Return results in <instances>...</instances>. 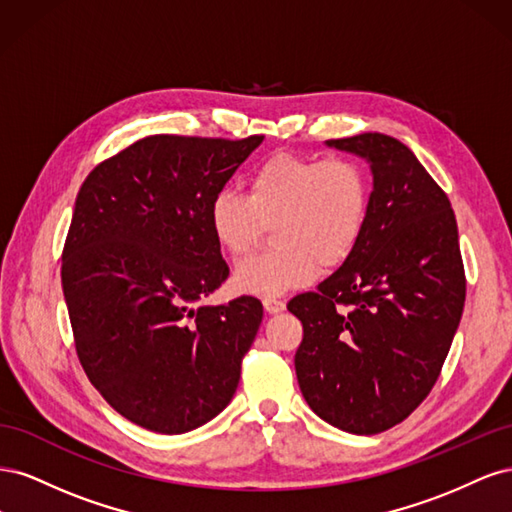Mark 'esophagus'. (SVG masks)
Returning a JSON list of instances; mask_svg holds the SVG:
<instances>
[{
  "instance_id": "esophagus-1",
  "label": "esophagus",
  "mask_w": 512,
  "mask_h": 512,
  "mask_svg": "<svg viewBox=\"0 0 512 512\" xmlns=\"http://www.w3.org/2000/svg\"><path fill=\"white\" fill-rule=\"evenodd\" d=\"M262 305H265V309L269 314H280L286 309V303L282 299H275V297H267L262 299Z\"/></svg>"
}]
</instances>
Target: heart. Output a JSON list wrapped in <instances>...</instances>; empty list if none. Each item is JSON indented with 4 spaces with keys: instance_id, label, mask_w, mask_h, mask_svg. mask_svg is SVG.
I'll return each instance as SVG.
<instances>
[{
    "instance_id": "b5f03b06",
    "label": "heart",
    "mask_w": 512,
    "mask_h": 512,
    "mask_svg": "<svg viewBox=\"0 0 512 512\" xmlns=\"http://www.w3.org/2000/svg\"><path fill=\"white\" fill-rule=\"evenodd\" d=\"M367 215L369 179L361 164L282 151L256 166L247 196L230 188L215 192L209 228L222 250L239 258L273 226V250L235 269L241 292L267 299L307 286L320 267L344 265L361 243Z\"/></svg>"
}]
</instances>
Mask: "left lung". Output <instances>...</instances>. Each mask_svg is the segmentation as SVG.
<instances>
[{
    "label": "left lung",
    "instance_id": "left-lung-1",
    "mask_svg": "<svg viewBox=\"0 0 512 512\" xmlns=\"http://www.w3.org/2000/svg\"><path fill=\"white\" fill-rule=\"evenodd\" d=\"M329 145L369 162L374 192L352 256L288 303L303 324L294 369L322 421L371 436L408 418L436 384L466 271L451 200L404 143L365 132Z\"/></svg>",
    "mask_w": 512,
    "mask_h": 512
}]
</instances>
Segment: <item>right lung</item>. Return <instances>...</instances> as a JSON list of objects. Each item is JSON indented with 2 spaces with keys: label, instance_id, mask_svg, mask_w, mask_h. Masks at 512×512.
Returning <instances> with one entry per match:
<instances>
[{
  "label": "right lung",
  "instance_id": "obj_1",
  "mask_svg": "<svg viewBox=\"0 0 512 512\" xmlns=\"http://www.w3.org/2000/svg\"><path fill=\"white\" fill-rule=\"evenodd\" d=\"M262 138L153 134L100 162L76 196L61 254L76 354L108 404L149 431H192L237 391L262 303H196L230 273L211 198Z\"/></svg>",
  "mask_w": 512,
  "mask_h": 512
}]
</instances>
